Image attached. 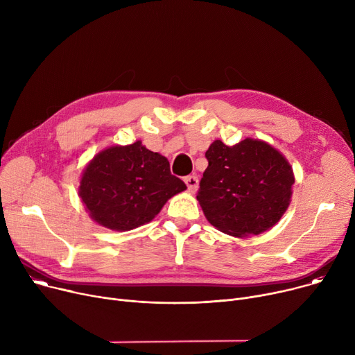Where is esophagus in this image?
<instances>
[{
	"instance_id": "34e87169",
	"label": "esophagus",
	"mask_w": 355,
	"mask_h": 355,
	"mask_svg": "<svg viewBox=\"0 0 355 355\" xmlns=\"http://www.w3.org/2000/svg\"><path fill=\"white\" fill-rule=\"evenodd\" d=\"M184 183H186V186H187V190H189V192L195 193L196 190H198V186H199V178H198V176H195V175L186 176V178H184Z\"/></svg>"
}]
</instances>
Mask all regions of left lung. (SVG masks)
<instances>
[{"label":"left lung","mask_w":355,"mask_h":355,"mask_svg":"<svg viewBox=\"0 0 355 355\" xmlns=\"http://www.w3.org/2000/svg\"><path fill=\"white\" fill-rule=\"evenodd\" d=\"M198 200L206 219L220 232L244 237L275 226L287 210L294 175L271 145L246 138L227 146L214 141L206 150Z\"/></svg>","instance_id":"1"}]
</instances>
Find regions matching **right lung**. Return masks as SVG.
Here are the masks:
<instances>
[{"instance_id":"add662e5","label":"right lung","mask_w":355,"mask_h":355,"mask_svg":"<svg viewBox=\"0 0 355 355\" xmlns=\"http://www.w3.org/2000/svg\"><path fill=\"white\" fill-rule=\"evenodd\" d=\"M184 189L169 160L138 141L99 152L80 178L79 198L98 225L126 232L149 223Z\"/></svg>"}]
</instances>
